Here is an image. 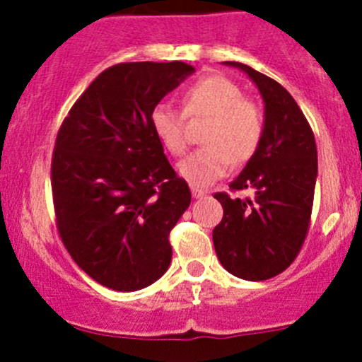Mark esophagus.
<instances>
[{"mask_svg":"<svg viewBox=\"0 0 362 362\" xmlns=\"http://www.w3.org/2000/svg\"><path fill=\"white\" fill-rule=\"evenodd\" d=\"M204 196H206V191H202V189L192 187V198L199 199V198H204Z\"/></svg>","mask_w":362,"mask_h":362,"instance_id":"esophagus-1","label":"esophagus"}]
</instances>
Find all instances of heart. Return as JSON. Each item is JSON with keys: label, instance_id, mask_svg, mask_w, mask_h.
<instances>
[{"label": "heart", "instance_id": "b5f03b06", "mask_svg": "<svg viewBox=\"0 0 362 362\" xmlns=\"http://www.w3.org/2000/svg\"><path fill=\"white\" fill-rule=\"evenodd\" d=\"M182 108L160 101L148 115L156 138L168 154L180 158L189 148L187 119L210 117L204 126L203 147L182 160L178 171L192 187H210L233 163H247L257 152L264 134V117L245 90L221 75L203 76L182 94Z\"/></svg>", "mask_w": 362, "mask_h": 362}]
</instances>
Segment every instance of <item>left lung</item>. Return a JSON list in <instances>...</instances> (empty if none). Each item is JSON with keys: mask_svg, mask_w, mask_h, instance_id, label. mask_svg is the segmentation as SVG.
<instances>
[{"mask_svg": "<svg viewBox=\"0 0 362 362\" xmlns=\"http://www.w3.org/2000/svg\"><path fill=\"white\" fill-rule=\"evenodd\" d=\"M243 69L264 100V134L257 152L229 184L254 191V198L215 192L224 215L214 229L221 264L238 279L259 282L280 275L298 257L312 217L317 178V145L308 120L276 80L247 64Z\"/></svg>", "mask_w": 362, "mask_h": 362, "instance_id": "obj_1", "label": "left lung"}]
</instances>
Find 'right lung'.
<instances>
[{"label": "right lung", "mask_w": 362, "mask_h": 362, "mask_svg": "<svg viewBox=\"0 0 362 362\" xmlns=\"http://www.w3.org/2000/svg\"><path fill=\"white\" fill-rule=\"evenodd\" d=\"M192 71L182 61L110 66L57 131L50 166L57 231L73 261L108 289H144L171 262L170 231L191 191L148 115Z\"/></svg>", "instance_id": "obj_1"}]
</instances>
